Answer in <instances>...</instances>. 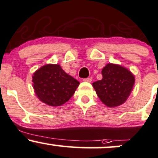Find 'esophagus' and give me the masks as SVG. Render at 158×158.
<instances>
[{"mask_svg": "<svg viewBox=\"0 0 158 158\" xmlns=\"http://www.w3.org/2000/svg\"><path fill=\"white\" fill-rule=\"evenodd\" d=\"M83 81H86V82H91L92 78L90 77V78H87V79H83Z\"/></svg>", "mask_w": 158, "mask_h": 158, "instance_id": "1", "label": "esophagus"}]
</instances>
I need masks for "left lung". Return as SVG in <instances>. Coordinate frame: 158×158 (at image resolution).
Returning a JSON list of instances; mask_svg holds the SVG:
<instances>
[{
  "mask_svg": "<svg viewBox=\"0 0 158 158\" xmlns=\"http://www.w3.org/2000/svg\"><path fill=\"white\" fill-rule=\"evenodd\" d=\"M102 79L93 87L103 104L114 108L126 102L133 90L135 75L122 65L108 63L102 70Z\"/></svg>",
  "mask_w": 158,
  "mask_h": 158,
  "instance_id": "obj_1",
  "label": "left lung"
}]
</instances>
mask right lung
I'll return each instance as SVG.
<instances>
[{"label": "right lung", "mask_w": 158, "mask_h": 158, "mask_svg": "<svg viewBox=\"0 0 158 158\" xmlns=\"http://www.w3.org/2000/svg\"><path fill=\"white\" fill-rule=\"evenodd\" d=\"M32 81L39 100L52 107L68 102L79 85V81L65 73L57 64L41 67L33 73Z\"/></svg>", "instance_id": "right-lung-1"}]
</instances>
